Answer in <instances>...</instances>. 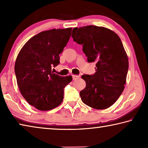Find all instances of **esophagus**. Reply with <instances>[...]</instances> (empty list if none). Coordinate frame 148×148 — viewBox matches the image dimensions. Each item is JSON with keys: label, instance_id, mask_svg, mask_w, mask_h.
<instances>
[{"label": "esophagus", "instance_id": "34e87169", "mask_svg": "<svg viewBox=\"0 0 148 148\" xmlns=\"http://www.w3.org/2000/svg\"><path fill=\"white\" fill-rule=\"evenodd\" d=\"M72 79H73V80H76L77 79H78L79 77V76H77V75H74V74L72 75Z\"/></svg>", "mask_w": 148, "mask_h": 148}]
</instances>
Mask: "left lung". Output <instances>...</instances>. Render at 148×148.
Masks as SVG:
<instances>
[{
	"label": "left lung",
	"mask_w": 148,
	"mask_h": 148,
	"mask_svg": "<svg viewBox=\"0 0 148 148\" xmlns=\"http://www.w3.org/2000/svg\"><path fill=\"white\" fill-rule=\"evenodd\" d=\"M72 37L83 46L87 61L96 63L93 75L82 76L86 83L79 92L82 101L92 108L106 109L119 99L126 84L129 59L121 39L112 30L94 25L74 28Z\"/></svg>",
	"instance_id": "8db88e82"
}]
</instances>
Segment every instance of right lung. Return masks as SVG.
Instances as JSON below:
<instances>
[{
    "label": "right lung",
    "mask_w": 148,
    "mask_h": 148,
    "mask_svg": "<svg viewBox=\"0 0 148 148\" xmlns=\"http://www.w3.org/2000/svg\"><path fill=\"white\" fill-rule=\"evenodd\" d=\"M72 28L42 31L29 40L20 50L15 63L17 86L22 96L41 111L61 104L64 88L72 76L61 77L51 72L59 64V54L71 36Z\"/></svg>",
    "instance_id": "right-lung-1"
}]
</instances>
